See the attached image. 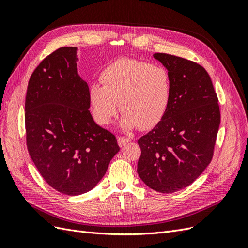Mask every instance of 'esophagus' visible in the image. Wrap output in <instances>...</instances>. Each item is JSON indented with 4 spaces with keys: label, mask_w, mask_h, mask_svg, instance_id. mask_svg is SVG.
<instances>
[{
    "label": "esophagus",
    "mask_w": 248,
    "mask_h": 248,
    "mask_svg": "<svg viewBox=\"0 0 248 248\" xmlns=\"http://www.w3.org/2000/svg\"><path fill=\"white\" fill-rule=\"evenodd\" d=\"M130 141L129 138H125V137H119L118 138V144L120 147H124L127 142Z\"/></svg>",
    "instance_id": "34e87169"
}]
</instances>
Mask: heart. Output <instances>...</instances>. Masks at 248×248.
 Masks as SVG:
<instances>
[{
	"mask_svg": "<svg viewBox=\"0 0 248 248\" xmlns=\"http://www.w3.org/2000/svg\"><path fill=\"white\" fill-rule=\"evenodd\" d=\"M103 85L93 82L89 88V101L93 116L107 125L120 108L123 129H150L166 115L171 96L169 71L160 65H151L133 59H120L101 74Z\"/></svg>",
	"mask_w": 248,
	"mask_h": 248,
	"instance_id": "heart-1",
	"label": "heart"
}]
</instances>
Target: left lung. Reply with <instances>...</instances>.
Segmentation results:
<instances>
[{
  "label": "left lung",
  "instance_id": "left-lung-1",
  "mask_svg": "<svg viewBox=\"0 0 248 248\" xmlns=\"http://www.w3.org/2000/svg\"><path fill=\"white\" fill-rule=\"evenodd\" d=\"M153 57L170 73L171 96L161 121L138 140V174L150 188L170 193L189 186L211 162L220 111L204 67L161 52Z\"/></svg>",
  "mask_w": 248,
  "mask_h": 248
}]
</instances>
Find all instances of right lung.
<instances>
[{"mask_svg":"<svg viewBox=\"0 0 248 248\" xmlns=\"http://www.w3.org/2000/svg\"><path fill=\"white\" fill-rule=\"evenodd\" d=\"M78 47L55 50L29 80L25 123L30 156L52 188L88 192L119 152L117 139L90 112L89 87L78 72Z\"/></svg>","mask_w":248,"mask_h":248,"instance_id":"obj_1","label":"right lung"}]
</instances>
